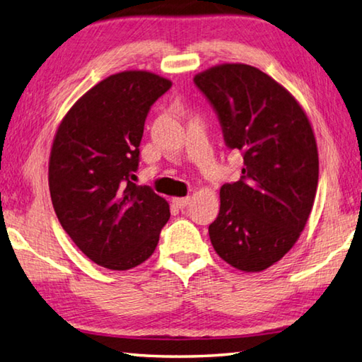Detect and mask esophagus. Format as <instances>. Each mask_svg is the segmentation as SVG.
I'll return each mask as SVG.
<instances>
[{
	"instance_id": "esophagus-1",
	"label": "esophagus",
	"mask_w": 362,
	"mask_h": 362,
	"mask_svg": "<svg viewBox=\"0 0 362 362\" xmlns=\"http://www.w3.org/2000/svg\"><path fill=\"white\" fill-rule=\"evenodd\" d=\"M173 202L174 206H177L179 209H185L189 202V196H185V198H174Z\"/></svg>"
}]
</instances>
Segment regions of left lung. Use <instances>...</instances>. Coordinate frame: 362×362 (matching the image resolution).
Listing matches in <instances>:
<instances>
[{
  "label": "left lung",
  "mask_w": 362,
  "mask_h": 362,
  "mask_svg": "<svg viewBox=\"0 0 362 362\" xmlns=\"http://www.w3.org/2000/svg\"><path fill=\"white\" fill-rule=\"evenodd\" d=\"M193 81L226 147L244 158L240 179L220 189L210 242L239 271H264L290 252L312 212L318 150L310 122L290 91L248 64H220Z\"/></svg>",
  "instance_id": "left-lung-1"
}]
</instances>
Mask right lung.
I'll return each mask as SVG.
<instances>
[{
	"label": "right lung",
	"mask_w": 362,
	"mask_h": 362,
	"mask_svg": "<svg viewBox=\"0 0 362 362\" xmlns=\"http://www.w3.org/2000/svg\"><path fill=\"white\" fill-rule=\"evenodd\" d=\"M170 87L147 71L109 76L69 109L55 134V214L78 250L106 269L128 271L148 259L169 220V204L133 179L148 110Z\"/></svg>",
	"instance_id": "obj_1"
}]
</instances>
